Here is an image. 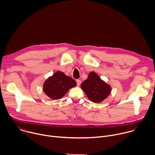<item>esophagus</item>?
Segmentation results:
<instances>
[{
  "instance_id": "obj_1",
  "label": "esophagus",
  "mask_w": 155,
  "mask_h": 155,
  "mask_svg": "<svg viewBox=\"0 0 155 155\" xmlns=\"http://www.w3.org/2000/svg\"><path fill=\"white\" fill-rule=\"evenodd\" d=\"M76 82H77V86H79V85L81 84V81L80 80H76Z\"/></svg>"
}]
</instances>
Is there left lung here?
<instances>
[{
	"instance_id": "obj_1",
	"label": "left lung",
	"mask_w": 155,
	"mask_h": 155,
	"mask_svg": "<svg viewBox=\"0 0 155 155\" xmlns=\"http://www.w3.org/2000/svg\"><path fill=\"white\" fill-rule=\"evenodd\" d=\"M81 87L90 100L94 103L106 99L111 91L110 86L101 80L94 72L89 74L87 78L81 84Z\"/></svg>"
}]
</instances>
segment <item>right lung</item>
I'll return each instance as SVG.
<instances>
[{
	"mask_svg": "<svg viewBox=\"0 0 155 155\" xmlns=\"http://www.w3.org/2000/svg\"><path fill=\"white\" fill-rule=\"evenodd\" d=\"M76 81L63 72L58 71L50 77L43 84L45 93L53 99H59L70 88L76 86Z\"/></svg>",
	"mask_w": 155,
	"mask_h": 155,
	"instance_id": "add662e5",
	"label": "right lung"
}]
</instances>
